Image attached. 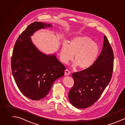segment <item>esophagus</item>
<instances>
[{
	"mask_svg": "<svg viewBox=\"0 0 125 125\" xmlns=\"http://www.w3.org/2000/svg\"><path fill=\"white\" fill-rule=\"evenodd\" d=\"M64 75L65 76H67V75H69L70 74V72L68 70V69H66L64 71Z\"/></svg>",
	"mask_w": 125,
	"mask_h": 125,
	"instance_id": "34e87169",
	"label": "esophagus"
}]
</instances>
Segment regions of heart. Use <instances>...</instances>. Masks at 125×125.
<instances>
[{"instance_id": "heart-1", "label": "heart", "mask_w": 125, "mask_h": 125, "mask_svg": "<svg viewBox=\"0 0 125 125\" xmlns=\"http://www.w3.org/2000/svg\"><path fill=\"white\" fill-rule=\"evenodd\" d=\"M99 54L98 44L87 36L75 37L70 40L69 44L64 42L60 51V58L64 63H67L73 58L75 62L72 66H79L81 69H85L96 61Z\"/></svg>"}]
</instances>
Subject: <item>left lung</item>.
<instances>
[{"mask_svg": "<svg viewBox=\"0 0 125 125\" xmlns=\"http://www.w3.org/2000/svg\"><path fill=\"white\" fill-rule=\"evenodd\" d=\"M114 54L105 36L102 52L89 68L72 74L74 83L68 93L71 104L78 108L91 106L108 84L113 70Z\"/></svg>", "mask_w": 125, "mask_h": 125, "instance_id": "obj_1", "label": "left lung"}]
</instances>
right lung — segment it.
Returning <instances> with one entry per match:
<instances>
[{"label":"right lung","instance_id":"add662e5","mask_svg":"<svg viewBox=\"0 0 125 125\" xmlns=\"http://www.w3.org/2000/svg\"><path fill=\"white\" fill-rule=\"evenodd\" d=\"M51 26L42 22L30 24L19 37L13 51L11 69L15 82L22 93L33 100L45 97L65 70L55 55L41 52L31 41L35 31Z\"/></svg>","mask_w":125,"mask_h":125}]
</instances>
